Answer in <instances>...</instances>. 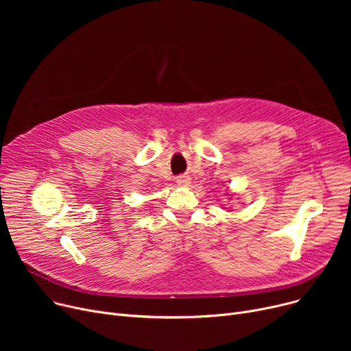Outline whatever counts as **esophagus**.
Instances as JSON below:
<instances>
[{
	"label": "esophagus",
	"mask_w": 351,
	"mask_h": 351,
	"mask_svg": "<svg viewBox=\"0 0 351 351\" xmlns=\"http://www.w3.org/2000/svg\"><path fill=\"white\" fill-rule=\"evenodd\" d=\"M176 183H178L179 186H189L191 179H189V176L182 175V176H178V178H176Z\"/></svg>",
	"instance_id": "obj_1"
}]
</instances>
